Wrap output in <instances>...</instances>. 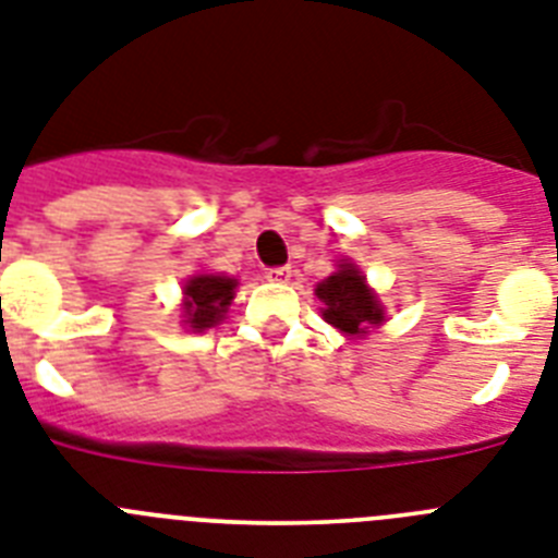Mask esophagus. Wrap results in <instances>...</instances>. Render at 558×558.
Here are the masks:
<instances>
[{"label":"esophagus","mask_w":558,"mask_h":558,"mask_svg":"<svg viewBox=\"0 0 558 558\" xmlns=\"http://www.w3.org/2000/svg\"><path fill=\"white\" fill-rule=\"evenodd\" d=\"M270 282H290L293 279V268L290 265H282V268H268Z\"/></svg>","instance_id":"esophagus-1"}]
</instances>
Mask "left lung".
I'll return each mask as SVG.
<instances>
[{"label":"left lung","instance_id":"1","mask_svg":"<svg viewBox=\"0 0 558 558\" xmlns=\"http://www.w3.org/2000/svg\"><path fill=\"white\" fill-rule=\"evenodd\" d=\"M316 296L325 302V307H322L325 322H330L341 332H350V336L384 322V311L364 284V276L352 265H341L336 274L327 276L325 282L316 288Z\"/></svg>","mask_w":558,"mask_h":558}]
</instances>
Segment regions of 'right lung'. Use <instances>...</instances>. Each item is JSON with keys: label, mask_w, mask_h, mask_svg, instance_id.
Returning a JSON list of instances; mask_svg holds the SVG:
<instances>
[{"label": "right lung", "mask_w": 558, "mask_h": 558, "mask_svg": "<svg viewBox=\"0 0 558 558\" xmlns=\"http://www.w3.org/2000/svg\"><path fill=\"white\" fill-rule=\"evenodd\" d=\"M236 279L228 276H194L185 284V318L194 330L214 327L228 311Z\"/></svg>", "instance_id": "right-lung-1"}]
</instances>
